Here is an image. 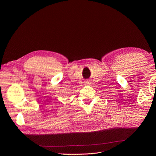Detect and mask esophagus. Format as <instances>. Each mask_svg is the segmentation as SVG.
<instances>
[{
	"mask_svg": "<svg viewBox=\"0 0 156 156\" xmlns=\"http://www.w3.org/2000/svg\"><path fill=\"white\" fill-rule=\"evenodd\" d=\"M84 84H86V85H88V84H90V81H86L85 82H84Z\"/></svg>",
	"mask_w": 156,
	"mask_h": 156,
	"instance_id": "1",
	"label": "esophagus"
}]
</instances>
